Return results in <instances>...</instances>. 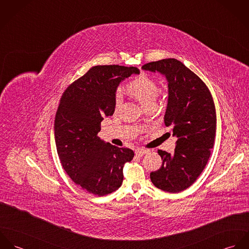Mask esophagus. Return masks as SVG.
Returning <instances> with one entry per match:
<instances>
[{
  "instance_id": "esophagus-1",
  "label": "esophagus",
  "mask_w": 249,
  "mask_h": 249,
  "mask_svg": "<svg viewBox=\"0 0 249 249\" xmlns=\"http://www.w3.org/2000/svg\"><path fill=\"white\" fill-rule=\"evenodd\" d=\"M147 153V150L146 149H137L136 151H135V154L137 155V156H142V155H144V154H146Z\"/></svg>"
}]
</instances>
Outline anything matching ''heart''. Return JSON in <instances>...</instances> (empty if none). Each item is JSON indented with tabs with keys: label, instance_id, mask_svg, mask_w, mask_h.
<instances>
[{
	"label": "heart",
	"instance_id": "heart-1",
	"mask_svg": "<svg viewBox=\"0 0 249 249\" xmlns=\"http://www.w3.org/2000/svg\"><path fill=\"white\" fill-rule=\"evenodd\" d=\"M126 91L145 108L155 105V101L159 95V87L156 81L144 73L131 80L126 85ZM121 103V95L117 94L115 98V107H120Z\"/></svg>",
	"mask_w": 249,
	"mask_h": 249
}]
</instances>
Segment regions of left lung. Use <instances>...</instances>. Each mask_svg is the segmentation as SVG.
<instances>
[{
    "label": "left lung",
    "instance_id": "1",
    "mask_svg": "<svg viewBox=\"0 0 249 249\" xmlns=\"http://www.w3.org/2000/svg\"><path fill=\"white\" fill-rule=\"evenodd\" d=\"M142 69L166 76L169 99L164 122L178 139L174 154L158 150L163 163L150 173V180L162 191L179 193L197 179L210 158L216 129L213 98L206 84L178 59L149 62Z\"/></svg>",
    "mask_w": 249,
    "mask_h": 249
}]
</instances>
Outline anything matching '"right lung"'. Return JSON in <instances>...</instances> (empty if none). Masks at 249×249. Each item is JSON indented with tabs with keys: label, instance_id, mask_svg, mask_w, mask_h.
I'll list each match as a JSON object with an SVG mask.
<instances>
[{
	"label": "right lung",
	"instance_id": "right-lung-1",
	"mask_svg": "<svg viewBox=\"0 0 249 249\" xmlns=\"http://www.w3.org/2000/svg\"><path fill=\"white\" fill-rule=\"evenodd\" d=\"M136 67H92L64 91L54 120V140L63 169L83 190L103 196L118 190L123 169L134 157L130 148L100 139L101 123L115 111L119 84Z\"/></svg>",
	"mask_w": 249,
	"mask_h": 249
}]
</instances>
